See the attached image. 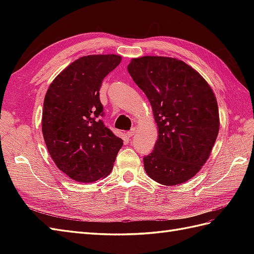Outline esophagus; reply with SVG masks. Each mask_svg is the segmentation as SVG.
I'll use <instances>...</instances> for the list:
<instances>
[{"mask_svg":"<svg viewBox=\"0 0 254 254\" xmlns=\"http://www.w3.org/2000/svg\"><path fill=\"white\" fill-rule=\"evenodd\" d=\"M136 127H133V128H131V131H128L127 133V135L128 136V137H132L133 135H134V134H135L136 133Z\"/></svg>","mask_w":254,"mask_h":254,"instance_id":"34e87169","label":"esophagus"}]
</instances>
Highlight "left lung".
Returning <instances> with one entry per match:
<instances>
[{
    "instance_id": "1",
    "label": "left lung",
    "mask_w": 254,
    "mask_h": 254,
    "mask_svg": "<svg viewBox=\"0 0 254 254\" xmlns=\"http://www.w3.org/2000/svg\"><path fill=\"white\" fill-rule=\"evenodd\" d=\"M146 95L158 127L154 150L144 157L147 176L163 186L187 182L209 158L219 131L213 89L179 59L145 56L127 65Z\"/></svg>"
}]
</instances>
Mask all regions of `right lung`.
Listing matches in <instances>:
<instances>
[{"label": "right lung", "mask_w": 254, "mask_h": 254, "mask_svg": "<svg viewBox=\"0 0 254 254\" xmlns=\"http://www.w3.org/2000/svg\"><path fill=\"white\" fill-rule=\"evenodd\" d=\"M118 55H90L77 59L48 88L41 127L51 158L76 182L106 178L113 168L123 141L99 119L100 86L121 63Z\"/></svg>", "instance_id": "right-lung-1"}]
</instances>
